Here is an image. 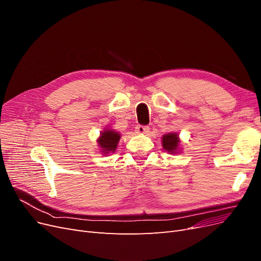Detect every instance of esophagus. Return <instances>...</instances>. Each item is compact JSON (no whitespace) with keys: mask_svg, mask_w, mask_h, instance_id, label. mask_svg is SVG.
<instances>
[{"mask_svg":"<svg viewBox=\"0 0 261 261\" xmlns=\"http://www.w3.org/2000/svg\"><path fill=\"white\" fill-rule=\"evenodd\" d=\"M135 130H136L137 134H140V135H144V134H148L149 133V127H148V126H144V125H137Z\"/></svg>","mask_w":261,"mask_h":261,"instance_id":"obj_1","label":"esophagus"}]
</instances>
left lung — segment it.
Returning <instances> with one entry per match:
<instances>
[{
    "label": "left lung",
    "instance_id": "1",
    "mask_svg": "<svg viewBox=\"0 0 261 261\" xmlns=\"http://www.w3.org/2000/svg\"><path fill=\"white\" fill-rule=\"evenodd\" d=\"M162 146L169 153H177L179 149V138L176 133H169L162 136Z\"/></svg>",
    "mask_w": 261,
    "mask_h": 261
}]
</instances>
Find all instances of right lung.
I'll use <instances>...</instances> for the list:
<instances>
[{
    "mask_svg": "<svg viewBox=\"0 0 261 261\" xmlns=\"http://www.w3.org/2000/svg\"><path fill=\"white\" fill-rule=\"evenodd\" d=\"M120 134L113 129H105L103 132L100 133L98 144L101 148V152H103V154L114 152L117 148V144L118 141H120Z\"/></svg>",
    "mask_w": 261,
    "mask_h": 261,
    "instance_id": "1",
    "label": "right lung"
}]
</instances>
